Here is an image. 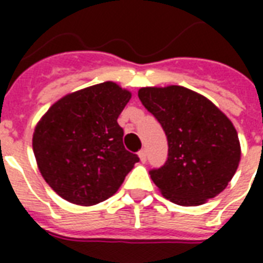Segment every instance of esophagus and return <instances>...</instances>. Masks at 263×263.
Returning a JSON list of instances; mask_svg holds the SVG:
<instances>
[{"mask_svg":"<svg viewBox=\"0 0 263 263\" xmlns=\"http://www.w3.org/2000/svg\"><path fill=\"white\" fill-rule=\"evenodd\" d=\"M139 158L142 162H146V160H147V152H146V148H142V150H140Z\"/></svg>","mask_w":263,"mask_h":263,"instance_id":"obj_1","label":"esophagus"}]
</instances>
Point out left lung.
Wrapping results in <instances>:
<instances>
[{
	"mask_svg": "<svg viewBox=\"0 0 263 263\" xmlns=\"http://www.w3.org/2000/svg\"><path fill=\"white\" fill-rule=\"evenodd\" d=\"M138 95L168 139V160L148 172L162 195L180 206H199L225 190L240 161L231 120L181 86L143 87Z\"/></svg>",
	"mask_w": 263,
	"mask_h": 263,
	"instance_id": "8db88e82",
	"label": "left lung"
}]
</instances>
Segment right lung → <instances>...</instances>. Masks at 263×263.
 Wrapping results in <instances>:
<instances>
[{
    "instance_id": "right-lung-1",
    "label": "right lung",
    "mask_w": 263,
    "mask_h": 263,
    "mask_svg": "<svg viewBox=\"0 0 263 263\" xmlns=\"http://www.w3.org/2000/svg\"><path fill=\"white\" fill-rule=\"evenodd\" d=\"M131 92L113 82L65 95L46 111L32 136L38 168L68 202L91 206L117 192L139 157L125 150L117 123Z\"/></svg>"
}]
</instances>
